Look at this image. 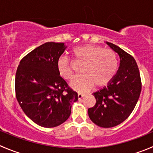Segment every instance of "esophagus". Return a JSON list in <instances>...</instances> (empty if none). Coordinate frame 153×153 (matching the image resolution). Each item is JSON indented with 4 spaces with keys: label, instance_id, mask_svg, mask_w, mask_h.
Masks as SVG:
<instances>
[{
    "label": "esophagus",
    "instance_id": "1",
    "mask_svg": "<svg viewBox=\"0 0 153 153\" xmlns=\"http://www.w3.org/2000/svg\"><path fill=\"white\" fill-rule=\"evenodd\" d=\"M84 94H83V93H78V99H82V98L84 97Z\"/></svg>",
    "mask_w": 153,
    "mask_h": 153
}]
</instances>
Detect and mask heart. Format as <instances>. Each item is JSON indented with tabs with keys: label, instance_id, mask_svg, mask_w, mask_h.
<instances>
[{
	"label": "heart",
	"instance_id": "b5f03b06",
	"mask_svg": "<svg viewBox=\"0 0 153 153\" xmlns=\"http://www.w3.org/2000/svg\"><path fill=\"white\" fill-rule=\"evenodd\" d=\"M72 54L77 60L84 63L81 69L82 75L75 77L70 83V87L78 92L88 91L94 84L99 87L107 85L117 72V57L113 50L87 44L74 48ZM57 69L64 79L69 80L73 76L70 59L67 56L59 57Z\"/></svg>",
	"mask_w": 153,
	"mask_h": 153
}]
</instances>
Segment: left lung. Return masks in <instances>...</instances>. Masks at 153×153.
I'll return each mask as SVG.
<instances>
[{
    "label": "left lung",
    "instance_id": "1",
    "mask_svg": "<svg viewBox=\"0 0 153 153\" xmlns=\"http://www.w3.org/2000/svg\"><path fill=\"white\" fill-rule=\"evenodd\" d=\"M120 57V66L112 81L93 93L96 105L88 109L90 119L102 128L116 126L134 110L141 91V80L134 57L117 45L106 42Z\"/></svg>",
    "mask_w": 153,
    "mask_h": 153
}]
</instances>
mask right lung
Returning a JSON list of instances; mask_svg holds the SVG:
<instances>
[{
	"label": "right lung",
	"instance_id": "1",
	"mask_svg": "<svg viewBox=\"0 0 153 153\" xmlns=\"http://www.w3.org/2000/svg\"><path fill=\"white\" fill-rule=\"evenodd\" d=\"M66 46L49 42L22 58L16 74V99L27 116L37 125L53 128L71 114L78 93L59 75L57 62Z\"/></svg>",
	"mask_w": 153,
	"mask_h": 153
}]
</instances>
